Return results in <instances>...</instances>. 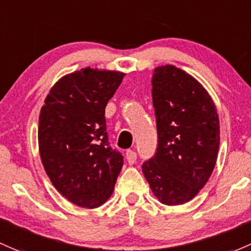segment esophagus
<instances>
[{"instance_id":"obj_1","label":"esophagus","mask_w":251,"mask_h":251,"mask_svg":"<svg viewBox=\"0 0 251 251\" xmlns=\"http://www.w3.org/2000/svg\"><path fill=\"white\" fill-rule=\"evenodd\" d=\"M126 160H127V162L130 163V165H132V163L136 162V160H137L136 151H133V150L128 149L127 151H126Z\"/></svg>"}]
</instances>
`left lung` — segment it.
I'll return each mask as SVG.
<instances>
[{
    "label": "left lung",
    "instance_id": "left-lung-1",
    "mask_svg": "<svg viewBox=\"0 0 251 251\" xmlns=\"http://www.w3.org/2000/svg\"><path fill=\"white\" fill-rule=\"evenodd\" d=\"M151 85L157 148L142 170L161 203L183 204L199 194L214 170L219 115L207 90L176 66L155 68Z\"/></svg>",
    "mask_w": 251,
    "mask_h": 251
}]
</instances>
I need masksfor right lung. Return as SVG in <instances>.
Returning <instances> with one entry per match:
<instances>
[{
	"mask_svg": "<svg viewBox=\"0 0 251 251\" xmlns=\"http://www.w3.org/2000/svg\"><path fill=\"white\" fill-rule=\"evenodd\" d=\"M125 73L81 68L50 89L39 114L42 163L70 202L97 208L113 194L124 157L108 142L104 109Z\"/></svg>",
	"mask_w": 251,
	"mask_h": 251,
	"instance_id": "1",
	"label": "right lung"
}]
</instances>
